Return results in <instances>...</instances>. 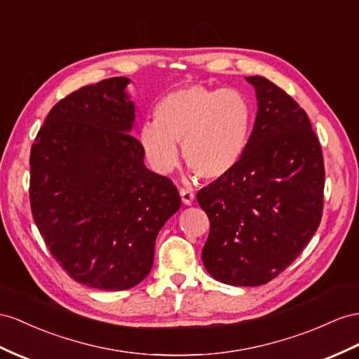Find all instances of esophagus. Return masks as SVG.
Returning <instances> with one entry per match:
<instances>
[{
  "instance_id": "1",
  "label": "esophagus",
  "mask_w": 359,
  "mask_h": 359,
  "mask_svg": "<svg viewBox=\"0 0 359 359\" xmlns=\"http://www.w3.org/2000/svg\"><path fill=\"white\" fill-rule=\"evenodd\" d=\"M180 197H182L183 205H187V206L192 205V201H194V198H196L194 192H192L191 189H183V188L180 189Z\"/></svg>"
}]
</instances>
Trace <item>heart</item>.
I'll return each instance as SVG.
<instances>
[{"label": "heart", "instance_id": "heart-1", "mask_svg": "<svg viewBox=\"0 0 359 359\" xmlns=\"http://www.w3.org/2000/svg\"><path fill=\"white\" fill-rule=\"evenodd\" d=\"M154 121L140 128V142L151 167L167 174L179 163L177 144L192 172L205 180L226 177L249 142L253 110L236 89L183 86L165 95Z\"/></svg>", "mask_w": 359, "mask_h": 359}]
</instances>
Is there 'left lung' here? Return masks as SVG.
Returning a JSON list of instances; mask_svg holds the SVG:
<instances>
[{
    "mask_svg": "<svg viewBox=\"0 0 359 359\" xmlns=\"http://www.w3.org/2000/svg\"><path fill=\"white\" fill-rule=\"evenodd\" d=\"M258 112L241 161L200 189L210 231L206 271L233 287H259L303 252L323 212L325 165L309 118L265 77H245Z\"/></svg>",
    "mask_w": 359,
    "mask_h": 359,
    "instance_id": "8db88e82",
    "label": "left lung"
}]
</instances>
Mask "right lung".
Instances as JSON below:
<instances>
[{
  "label": "right lung",
  "mask_w": 359,
  "mask_h": 359,
  "mask_svg": "<svg viewBox=\"0 0 359 359\" xmlns=\"http://www.w3.org/2000/svg\"><path fill=\"white\" fill-rule=\"evenodd\" d=\"M128 83L107 79L60 100L30 154L32 212L45 244L72 279L106 291L149 276L156 236L180 209L172 182L145 167Z\"/></svg>",
  "instance_id": "1"
}]
</instances>
